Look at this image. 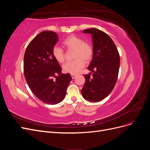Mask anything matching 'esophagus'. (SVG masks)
<instances>
[{"label": "esophagus", "mask_w": 150, "mask_h": 150, "mask_svg": "<svg viewBox=\"0 0 150 150\" xmlns=\"http://www.w3.org/2000/svg\"><path fill=\"white\" fill-rule=\"evenodd\" d=\"M71 77H72V79H74L76 77V74H71Z\"/></svg>", "instance_id": "34e87169"}]
</instances>
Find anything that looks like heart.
Returning <instances> with one entry per match:
<instances>
[{"instance_id": "heart-1", "label": "heart", "mask_w": 150, "mask_h": 150, "mask_svg": "<svg viewBox=\"0 0 150 150\" xmlns=\"http://www.w3.org/2000/svg\"><path fill=\"white\" fill-rule=\"evenodd\" d=\"M63 46L71 51H74V59L76 60L65 63L62 69L65 72L71 74L79 73L85 65V62H89L93 56V47L88 42H84L82 38L75 35H71L66 38L62 42ZM54 59L59 63L64 61L65 56L62 49L54 47L52 50Z\"/></svg>"}]
</instances>
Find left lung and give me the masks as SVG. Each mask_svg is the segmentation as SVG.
I'll list each match as a JSON object with an SVG mask.
<instances>
[{"instance_id":"8db88e82","label":"left lung","mask_w":150,"mask_h":150,"mask_svg":"<svg viewBox=\"0 0 150 150\" xmlns=\"http://www.w3.org/2000/svg\"><path fill=\"white\" fill-rule=\"evenodd\" d=\"M91 34L93 56L88 69L93 72L84 75L81 90L83 97L91 102L103 100L111 93L116 84L120 69V55L114 42L107 34L96 28L83 31Z\"/></svg>"}]
</instances>
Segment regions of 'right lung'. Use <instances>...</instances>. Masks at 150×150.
Wrapping results in <instances>:
<instances>
[{"label": "right lung", "mask_w": 150, "mask_h": 150, "mask_svg": "<svg viewBox=\"0 0 150 150\" xmlns=\"http://www.w3.org/2000/svg\"><path fill=\"white\" fill-rule=\"evenodd\" d=\"M58 40L56 33L43 31L31 40L24 54L27 83L39 100L48 104H58L64 99L72 79L69 73H61V67L53 56L52 50Z\"/></svg>", "instance_id": "1"}]
</instances>
